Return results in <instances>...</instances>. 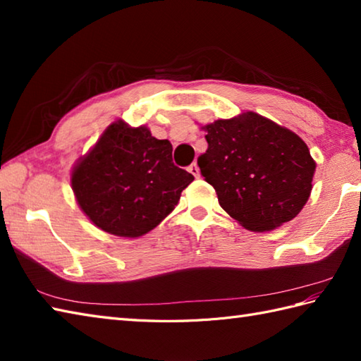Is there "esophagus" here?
Returning <instances> with one entry per match:
<instances>
[{"instance_id":"34e87169","label":"esophagus","mask_w":361,"mask_h":361,"mask_svg":"<svg viewBox=\"0 0 361 361\" xmlns=\"http://www.w3.org/2000/svg\"><path fill=\"white\" fill-rule=\"evenodd\" d=\"M189 172L192 173L195 178H198V176H200V169H198V166H197V163H194V164H190L189 166Z\"/></svg>"}]
</instances>
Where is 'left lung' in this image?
<instances>
[{
	"label": "left lung",
	"instance_id": "8db88e82",
	"mask_svg": "<svg viewBox=\"0 0 361 361\" xmlns=\"http://www.w3.org/2000/svg\"><path fill=\"white\" fill-rule=\"evenodd\" d=\"M203 130L208 150L198 167L221 208L243 228L271 231L301 212L317 163L296 133L252 111Z\"/></svg>",
	"mask_w": 361,
	"mask_h": 361
}]
</instances>
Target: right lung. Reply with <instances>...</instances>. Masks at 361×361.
Instances as JSON below:
<instances>
[{
	"label": "right lung",
	"instance_id": "1",
	"mask_svg": "<svg viewBox=\"0 0 361 361\" xmlns=\"http://www.w3.org/2000/svg\"><path fill=\"white\" fill-rule=\"evenodd\" d=\"M194 175L172 163V144L147 127L113 122L74 166L80 209L102 231L140 237L171 214Z\"/></svg>",
	"mask_w": 361,
	"mask_h": 361
}]
</instances>
